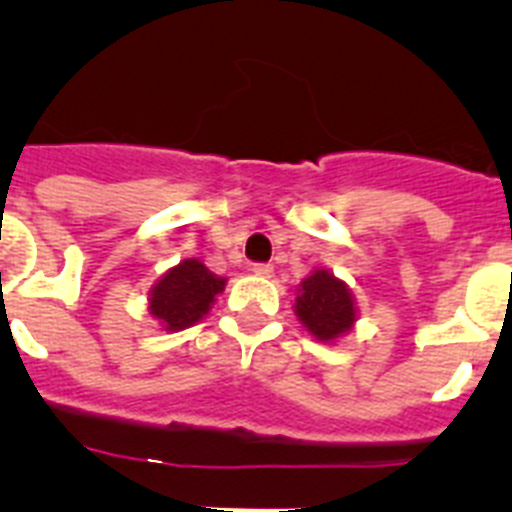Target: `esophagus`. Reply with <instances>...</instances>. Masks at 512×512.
I'll return each instance as SVG.
<instances>
[{
  "label": "esophagus",
  "mask_w": 512,
  "mask_h": 512,
  "mask_svg": "<svg viewBox=\"0 0 512 512\" xmlns=\"http://www.w3.org/2000/svg\"><path fill=\"white\" fill-rule=\"evenodd\" d=\"M251 271L256 274V277H271V274H274V266H271V264H253Z\"/></svg>",
  "instance_id": "34e87169"
}]
</instances>
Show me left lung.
Returning <instances> with one entry per match:
<instances>
[{"label": "left lung", "mask_w": 512, "mask_h": 512, "mask_svg": "<svg viewBox=\"0 0 512 512\" xmlns=\"http://www.w3.org/2000/svg\"><path fill=\"white\" fill-rule=\"evenodd\" d=\"M300 323L318 341H336L356 323V307L351 289L330 274L328 269L312 271L300 284L295 300Z\"/></svg>", "instance_id": "1"}]
</instances>
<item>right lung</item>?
Listing matches in <instances>:
<instances>
[{"label":"right lung","instance_id":"obj_1","mask_svg":"<svg viewBox=\"0 0 512 512\" xmlns=\"http://www.w3.org/2000/svg\"><path fill=\"white\" fill-rule=\"evenodd\" d=\"M225 289V279L212 274L202 261L184 259L158 279L151 289V315L166 325V330H184L202 320Z\"/></svg>","mask_w":512,"mask_h":512}]
</instances>
